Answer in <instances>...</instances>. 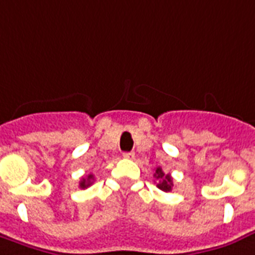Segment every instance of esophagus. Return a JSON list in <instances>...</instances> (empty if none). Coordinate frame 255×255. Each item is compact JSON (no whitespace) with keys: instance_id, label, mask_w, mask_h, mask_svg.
<instances>
[{"instance_id":"esophagus-1","label":"esophagus","mask_w":255,"mask_h":255,"mask_svg":"<svg viewBox=\"0 0 255 255\" xmlns=\"http://www.w3.org/2000/svg\"><path fill=\"white\" fill-rule=\"evenodd\" d=\"M134 157H135V154H134L133 151H126V153H124V158L126 159H133Z\"/></svg>"}]
</instances>
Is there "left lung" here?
Listing matches in <instances>:
<instances>
[{
	"mask_svg": "<svg viewBox=\"0 0 255 255\" xmlns=\"http://www.w3.org/2000/svg\"><path fill=\"white\" fill-rule=\"evenodd\" d=\"M154 177L157 179V187L161 189L162 191H170L171 187H173V178L170 177V174H165L161 167H157L155 169Z\"/></svg>",
	"mask_w": 255,
	"mask_h": 255,
	"instance_id": "8db88e82",
	"label": "left lung"
}]
</instances>
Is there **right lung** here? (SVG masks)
Here are the masks:
<instances>
[{"mask_svg": "<svg viewBox=\"0 0 255 255\" xmlns=\"http://www.w3.org/2000/svg\"><path fill=\"white\" fill-rule=\"evenodd\" d=\"M93 179H94V177H93V174H89L86 178H82L81 179L80 182V187L81 189H85V187H89L90 185L93 183Z\"/></svg>", "mask_w": 255, "mask_h": 255, "instance_id": "right-lung-1", "label": "right lung"}]
</instances>
